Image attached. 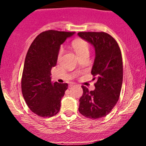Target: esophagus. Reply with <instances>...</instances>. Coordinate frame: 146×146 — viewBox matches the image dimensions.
<instances>
[{"label": "esophagus", "mask_w": 146, "mask_h": 146, "mask_svg": "<svg viewBox=\"0 0 146 146\" xmlns=\"http://www.w3.org/2000/svg\"><path fill=\"white\" fill-rule=\"evenodd\" d=\"M75 86V83H74V82H72V83H70L69 84V87H72V86Z\"/></svg>", "instance_id": "1"}]
</instances>
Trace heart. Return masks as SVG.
<instances>
[{"label":"heart","instance_id":"heart-1","mask_svg":"<svg viewBox=\"0 0 146 146\" xmlns=\"http://www.w3.org/2000/svg\"><path fill=\"white\" fill-rule=\"evenodd\" d=\"M72 46L77 53V56L79 57L80 55L84 54H89V44L86 41L83 39H75L72 42ZM64 52V48H60L58 54V58L60 59L61 55Z\"/></svg>","mask_w":146,"mask_h":146}]
</instances>
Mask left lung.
Wrapping results in <instances>:
<instances>
[{"label": "left lung", "instance_id": "8db88e82", "mask_svg": "<svg viewBox=\"0 0 146 146\" xmlns=\"http://www.w3.org/2000/svg\"><path fill=\"white\" fill-rule=\"evenodd\" d=\"M77 35L95 49L91 74L97 77L95 90L82 86L78 110L88 118H101L109 114L119 99L123 82L121 50L115 38L104 32H80Z\"/></svg>", "mask_w": 146, "mask_h": 146}]
</instances>
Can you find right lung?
I'll return each instance as SVG.
<instances>
[{
    "mask_svg": "<svg viewBox=\"0 0 146 146\" xmlns=\"http://www.w3.org/2000/svg\"><path fill=\"white\" fill-rule=\"evenodd\" d=\"M74 32L46 31L38 35L25 57L21 88L27 105L41 117H52L60 109L67 83H52L51 69L56 65L60 45Z\"/></svg>",
    "mask_w": 146,
    "mask_h": 146,
    "instance_id": "obj_1",
    "label": "right lung"
}]
</instances>
